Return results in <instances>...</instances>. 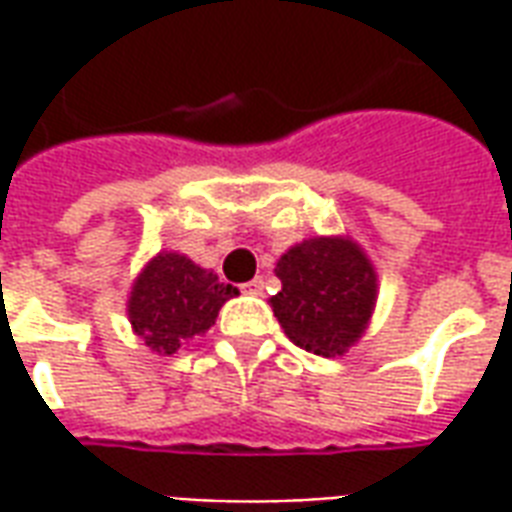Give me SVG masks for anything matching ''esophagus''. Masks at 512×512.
I'll return each mask as SVG.
<instances>
[{"label":"esophagus","mask_w":512,"mask_h":512,"mask_svg":"<svg viewBox=\"0 0 512 512\" xmlns=\"http://www.w3.org/2000/svg\"><path fill=\"white\" fill-rule=\"evenodd\" d=\"M263 288H266V282H263V277H255V279H252V282H246L244 293H249V296H263Z\"/></svg>","instance_id":"1"}]
</instances>
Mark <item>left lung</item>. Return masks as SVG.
<instances>
[{
	"instance_id": "1",
	"label": "left lung",
	"mask_w": 512,
	"mask_h": 512,
	"mask_svg": "<svg viewBox=\"0 0 512 512\" xmlns=\"http://www.w3.org/2000/svg\"><path fill=\"white\" fill-rule=\"evenodd\" d=\"M274 274L282 290L271 310L293 343L318 356H343L373 318L378 277L362 246L318 235L290 246Z\"/></svg>"
}]
</instances>
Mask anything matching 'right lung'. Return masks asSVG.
<instances>
[{"instance_id": "add662e5", "label": "right lung", "mask_w": 512, "mask_h": 512, "mask_svg": "<svg viewBox=\"0 0 512 512\" xmlns=\"http://www.w3.org/2000/svg\"><path fill=\"white\" fill-rule=\"evenodd\" d=\"M233 296L238 288L186 255L158 252L131 285L128 321L150 351L172 356L208 332Z\"/></svg>"}]
</instances>
